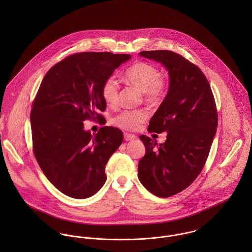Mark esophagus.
I'll return each mask as SVG.
<instances>
[{
	"instance_id": "34e87169",
	"label": "esophagus",
	"mask_w": 252,
	"mask_h": 252,
	"mask_svg": "<svg viewBox=\"0 0 252 252\" xmlns=\"http://www.w3.org/2000/svg\"><path fill=\"white\" fill-rule=\"evenodd\" d=\"M124 139L126 142H129V141H134L136 139V136L135 135H132V134H128V133H124Z\"/></svg>"
}]
</instances>
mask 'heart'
I'll return each instance as SVG.
<instances>
[{
    "mask_svg": "<svg viewBox=\"0 0 252 252\" xmlns=\"http://www.w3.org/2000/svg\"><path fill=\"white\" fill-rule=\"evenodd\" d=\"M159 70L148 63H137L124 72V78L137 86L147 102L158 101L166 89L165 81L160 77ZM119 83L115 76L108 77L102 86V97L108 106L113 107L118 102ZM148 116L144 109H124L113 119V123L121 129L128 131L137 130Z\"/></svg>",
    "mask_w": 252,
    "mask_h": 252,
    "instance_id": "1",
    "label": "heart"
}]
</instances>
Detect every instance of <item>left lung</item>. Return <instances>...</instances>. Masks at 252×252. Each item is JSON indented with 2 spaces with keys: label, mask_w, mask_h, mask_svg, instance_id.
<instances>
[{
  "label": "left lung",
  "mask_w": 252,
  "mask_h": 252,
  "mask_svg": "<svg viewBox=\"0 0 252 252\" xmlns=\"http://www.w3.org/2000/svg\"><path fill=\"white\" fill-rule=\"evenodd\" d=\"M139 55L161 63L169 73L168 93L147 129L167 132V140L158 144L140 136L145 155L138 166L144 187L157 197L167 198L187 188L203 170L216 136V102L205 74L180 54L153 50Z\"/></svg>",
  "instance_id": "8db88e82"
}]
</instances>
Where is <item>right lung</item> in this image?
<instances>
[{
	"label": "right lung",
	"mask_w": 252,
	"mask_h": 252,
	"mask_svg": "<svg viewBox=\"0 0 252 252\" xmlns=\"http://www.w3.org/2000/svg\"><path fill=\"white\" fill-rule=\"evenodd\" d=\"M130 54L82 52L65 58L43 77L31 110L36 161L59 191L74 199L96 194L107 180L109 157L123 142L121 130L105 126L95 135L83 121H102V86Z\"/></svg>",
	"instance_id": "add662e5"
}]
</instances>
